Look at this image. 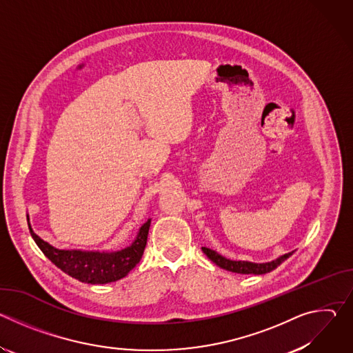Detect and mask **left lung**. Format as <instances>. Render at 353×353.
Listing matches in <instances>:
<instances>
[{
    "mask_svg": "<svg viewBox=\"0 0 353 353\" xmlns=\"http://www.w3.org/2000/svg\"><path fill=\"white\" fill-rule=\"evenodd\" d=\"M204 254L212 261L215 263L218 267L226 270V271H232L236 274H254V275H263L267 272H271L272 270H275L278 265H281L286 259H289V256H292V253H288L271 263H265V264H254V263H248V261H232L228 260L225 257H222L221 254L215 253L214 250H210L207 247H203Z\"/></svg>",
    "mask_w": 353,
    "mask_h": 353,
    "instance_id": "8db88e82",
    "label": "left lung"
}]
</instances>
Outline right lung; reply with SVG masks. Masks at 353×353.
<instances>
[{"mask_svg":"<svg viewBox=\"0 0 353 353\" xmlns=\"http://www.w3.org/2000/svg\"><path fill=\"white\" fill-rule=\"evenodd\" d=\"M28 225L30 234L43 254L70 276L92 285L109 283L124 278L142 259L148 240L150 219H148L139 229V233L130 247H125L116 253H99V251H79V250H59L41 240L30 228L29 216Z\"/></svg>","mask_w":353,"mask_h":353,"instance_id":"add662e5","label":"right lung"}]
</instances>
